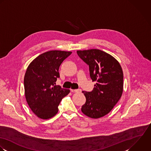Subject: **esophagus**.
<instances>
[{"mask_svg":"<svg viewBox=\"0 0 151 151\" xmlns=\"http://www.w3.org/2000/svg\"><path fill=\"white\" fill-rule=\"evenodd\" d=\"M70 91L72 92H81L82 90L81 89H70Z\"/></svg>","mask_w":151,"mask_h":151,"instance_id":"34e87169","label":"esophagus"}]
</instances>
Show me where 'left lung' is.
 <instances>
[{
  "instance_id": "1",
  "label": "left lung",
  "mask_w": 151,
  "mask_h": 151,
  "mask_svg": "<svg viewBox=\"0 0 151 151\" xmlns=\"http://www.w3.org/2000/svg\"><path fill=\"white\" fill-rule=\"evenodd\" d=\"M77 54L89 65L91 78L96 82L91 91H82L86 100L81 110L92 119L102 117L110 113L122 96L123 72L120 64L100 50H79Z\"/></svg>"
}]
</instances>
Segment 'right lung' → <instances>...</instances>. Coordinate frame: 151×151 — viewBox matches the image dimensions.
<instances>
[{
  "mask_svg": "<svg viewBox=\"0 0 151 151\" xmlns=\"http://www.w3.org/2000/svg\"><path fill=\"white\" fill-rule=\"evenodd\" d=\"M71 54L58 50L47 51L32 60L26 70L24 78L26 101L32 111L41 119L55 116L61 100L70 92L55 85V82L60 78V64Z\"/></svg>",
  "mask_w": 151,
  "mask_h": 151,
  "instance_id": "right-lung-1",
  "label": "right lung"
}]
</instances>
